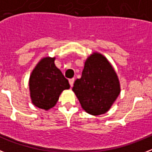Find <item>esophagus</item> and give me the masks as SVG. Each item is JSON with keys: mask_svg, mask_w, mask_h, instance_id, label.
<instances>
[{"mask_svg": "<svg viewBox=\"0 0 152 152\" xmlns=\"http://www.w3.org/2000/svg\"><path fill=\"white\" fill-rule=\"evenodd\" d=\"M74 81H75V80H74V78H72V79H69V84H70V86H71V87H72V86H73V83H74Z\"/></svg>", "mask_w": 152, "mask_h": 152, "instance_id": "1", "label": "esophagus"}]
</instances>
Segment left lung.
I'll list each match as a JSON object with an SVG mask.
<instances>
[{"label":"left lung","mask_w":152,"mask_h":152,"mask_svg":"<svg viewBox=\"0 0 152 152\" xmlns=\"http://www.w3.org/2000/svg\"><path fill=\"white\" fill-rule=\"evenodd\" d=\"M72 91L82 108L91 115L106 113L120 94L118 75L103 55L94 53L86 60L80 79Z\"/></svg>","instance_id":"obj_1"}]
</instances>
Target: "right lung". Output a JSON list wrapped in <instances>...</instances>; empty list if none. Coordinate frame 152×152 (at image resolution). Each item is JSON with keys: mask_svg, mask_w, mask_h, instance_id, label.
I'll use <instances>...</instances> for the list:
<instances>
[{"mask_svg": "<svg viewBox=\"0 0 152 152\" xmlns=\"http://www.w3.org/2000/svg\"><path fill=\"white\" fill-rule=\"evenodd\" d=\"M55 57H44L32 71L29 80L31 99L34 106L49 110L56 105L61 93L70 88L69 81L54 64Z\"/></svg>", "mask_w": 152, "mask_h": 152, "instance_id": "right-lung-1", "label": "right lung"}]
</instances>
